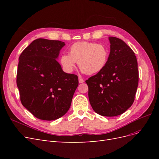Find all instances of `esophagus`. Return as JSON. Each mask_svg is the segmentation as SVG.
I'll return each instance as SVG.
<instances>
[{"instance_id":"esophagus-1","label":"esophagus","mask_w":159,"mask_h":159,"mask_svg":"<svg viewBox=\"0 0 159 159\" xmlns=\"http://www.w3.org/2000/svg\"><path fill=\"white\" fill-rule=\"evenodd\" d=\"M78 80H79V83L80 84H81V83H84V80L83 78H81V77H80V78H78Z\"/></svg>"}]
</instances>
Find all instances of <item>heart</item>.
<instances>
[{
    "mask_svg": "<svg viewBox=\"0 0 159 159\" xmlns=\"http://www.w3.org/2000/svg\"><path fill=\"white\" fill-rule=\"evenodd\" d=\"M109 56V50L105 45L78 42L70 46L69 54H63L60 56V63L66 73H71L78 62L82 73L93 75L105 68Z\"/></svg>",
    "mask_w": 159,
    "mask_h": 159,
    "instance_id": "b5f03b06",
    "label": "heart"
}]
</instances>
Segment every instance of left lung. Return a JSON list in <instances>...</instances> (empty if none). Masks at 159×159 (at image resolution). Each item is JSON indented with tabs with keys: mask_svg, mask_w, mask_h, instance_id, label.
Instances as JSON below:
<instances>
[{
	"mask_svg": "<svg viewBox=\"0 0 159 159\" xmlns=\"http://www.w3.org/2000/svg\"><path fill=\"white\" fill-rule=\"evenodd\" d=\"M110 53L105 68L85 81L90 104L105 117L123 113L131 106L139 83L137 57L122 40L109 36Z\"/></svg>",
	"mask_w": 159,
	"mask_h": 159,
	"instance_id": "1",
	"label": "left lung"
}]
</instances>
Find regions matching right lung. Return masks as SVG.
I'll return each mask as SVG.
<instances>
[{
	"mask_svg": "<svg viewBox=\"0 0 159 159\" xmlns=\"http://www.w3.org/2000/svg\"><path fill=\"white\" fill-rule=\"evenodd\" d=\"M65 45L38 38L19 57L16 84L21 103L38 119L52 121L64 115L78 88V76L66 73L56 60Z\"/></svg>",
	"mask_w": 159,
	"mask_h": 159,
	"instance_id": "add662e5",
	"label": "right lung"
}]
</instances>
